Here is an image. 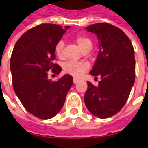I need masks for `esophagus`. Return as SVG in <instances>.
Masks as SVG:
<instances>
[{
	"mask_svg": "<svg viewBox=\"0 0 148 148\" xmlns=\"http://www.w3.org/2000/svg\"><path fill=\"white\" fill-rule=\"evenodd\" d=\"M79 82V80L77 78H74V84H77Z\"/></svg>",
	"mask_w": 148,
	"mask_h": 148,
	"instance_id": "1",
	"label": "esophagus"
}]
</instances>
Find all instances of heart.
<instances>
[{"instance_id": "b5f03b06", "label": "heart", "mask_w": 148, "mask_h": 148, "mask_svg": "<svg viewBox=\"0 0 148 148\" xmlns=\"http://www.w3.org/2000/svg\"><path fill=\"white\" fill-rule=\"evenodd\" d=\"M76 42L83 51L87 49L88 47H91V45H92L91 40L89 38L82 35H79L77 37ZM54 51H55V53L58 58H63L64 55V41L63 40H58L55 45ZM88 69V65L87 64L83 62L74 61V60H71V61L65 63L63 67V70H64V73L76 77L81 76Z\"/></svg>"}]
</instances>
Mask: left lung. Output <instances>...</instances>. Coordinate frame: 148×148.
<instances>
[{
	"instance_id": "1",
	"label": "left lung",
	"mask_w": 148,
	"mask_h": 148,
	"mask_svg": "<svg viewBox=\"0 0 148 148\" xmlns=\"http://www.w3.org/2000/svg\"><path fill=\"white\" fill-rule=\"evenodd\" d=\"M86 29L98 38L100 51L90 74L101 81L97 86L88 81L84 103L92 114L108 118L121 110L134 84V50L124 31L112 24L98 23Z\"/></svg>"
}]
</instances>
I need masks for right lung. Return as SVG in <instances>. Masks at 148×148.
Returning a JSON list of instances; mask_svg holds the SVG:
<instances>
[{
  "instance_id": "add662e5",
  "label": "right lung",
  "mask_w": 148,
  "mask_h": 148,
  "mask_svg": "<svg viewBox=\"0 0 148 148\" xmlns=\"http://www.w3.org/2000/svg\"><path fill=\"white\" fill-rule=\"evenodd\" d=\"M69 27L41 24L26 31L13 49L10 68L14 92L24 108L40 119H50L60 111L73 84L69 74L55 81L47 78L50 70L57 75L61 71L53 62L54 48Z\"/></svg>"
}]
</instances>
